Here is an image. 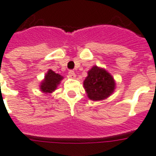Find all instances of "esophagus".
<instances>
[{
	"instance_id": "1",
	"label": "esophagus",
	"mask_w": 156,
	"mask_h": 156,
	"mask_svg": "<svg viewBox=\"0 0 156 156\" xmlns=\"http://www.w3.org/2000/svg\"><path fill=\"white\" fill-rule=\"evenodd\" d=\"M68 74H69V76L70 77V78H75V73H74V71H73V70L69 71Z\"/></svg>"
}]
</instances>
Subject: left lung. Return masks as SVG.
I'll list each match as a JSON object with an SVG mask.
<instances>
[{
	"label": "left lung",
	"mask_w": 156,
	"mask_h": 156,
	"mask_svg": "<svg viewBox=\"0 0 156 156\" xmlns=\"http://www.w3.org/2000/svg\"><path fill=\"white\" fill-rule=\"evenodd\" d=\"M83 85L88 98L97 101L106 99L113 92L115 82L105 69L93 66L88 71V76L84 80Z\"/></svg>",
	"instance_id": "8db88e82"
}]
</instances>
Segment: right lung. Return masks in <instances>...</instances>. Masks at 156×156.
<instances>
[{
    "mask_svg": "<svg viewBox=\"0 0 156 156\" xmlns=\"http://www.w3.org/2000/svg\"><path fill=\"white\" fill-rule=\"evenodd\" d=\"M62 76L58 73H56L54 71L48 70L45 75L44 80L43 81L40 89L44 93H52L53 90H56V87L62 79Z\"/></svg>",
    "mask_w": 156,
    "mask_h": 156,
    "instance_id": "right-lung-1",
    "label": "right lung"
}]
</instances>
